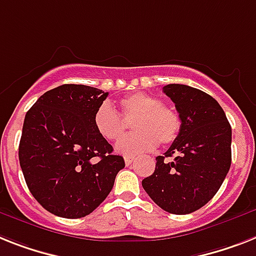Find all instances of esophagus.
<instances>
[{"label": "esophagus", "mask_w": 256, "mask_h": 256, "mask_svg": "<svg viewBox=\"0 0 256 256\" xmlns=\"http://www.w3.org/2000/svg\"><path fill=\"white\" fill-rule=\"evenodd\" d=\"M124 161H126V164H128V166H130V164L134 161V157H130V156H126V157H124Z\"/></svg>", "instance_id": "34e87169"}]
</instances>
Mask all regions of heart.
I'll return each instance as SVG.
<instances>
[{"label":"heart","instance_id":"b5f03b06","mask_svg":"<svg viewBox=\"0 0 256 256\" xmlns=\"http://www.w3.org/2000/svg\"><path fill=\"white\" fill-rule=\"evenodd\" d=\"M120 115L132 120L133 133L116 144V152L136 156L153 150L160 142L170 145L180 132V118L174 110L162 106L161 99L146 92H133L120 99ZM108 103H102L92 116V124L106 141H116L123 136L124 123Z\"/></svg>","mask_w":256,"mask_h":256}]
</instances>
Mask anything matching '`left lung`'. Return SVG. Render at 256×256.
I'll return each instance as SVG.
<instances>
[{"label": "left lung", "instance_id": "left-lung-1", "mask_svg": "<svg viewBox=\"0 0 256 256\" xmlns=\"http://www.w3.org/2000/svg\"><path fill=\"white\" fill-rule=\"evenodd\" d=\"M164 92L175 103L180 132L164 156L156 158V170L142 187L166 212L188 214L206 206L226 176L232 126L216 99L199 88L170 84Z\"/></svg>", "mask_w": 256, "mask_h": 256}]
</instances>
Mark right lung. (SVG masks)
<instances>
[{
  "mask_svg": "<svg viewBox=\"0 0 256 256\" xmlns=\"http://www.w3.org/2000/svg\"><path fill=\"white\" fill-rule=\"evenodd\" d=\"M107 95L92 86L61 85L44 92L27 111L19 164L30 192L56 216L90 214L126 166L92 124Z\"/></svg>",
  "mask_w": 256,
  "mask_h": 256,
  "instance_id": "obj_1",
  "label": "right lung"
}]
</instances>
